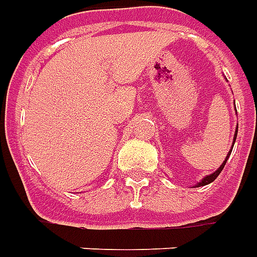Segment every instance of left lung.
<instances>
[{
  "instance_id": "obj_1",
  "label": "left lung",
  "mask_w": 257,
  "mask_h": 257,
  "mask_svg": "<svg viewBox=\"0 0 257 257\" xmlns=\"http://www.w3.org/2000/svg\"><path fill=\"white\" fill-rule=\"evenodd\" d=\"M237 131H238V127H237V130H235V134H234V141H235V138H237ZM233 147H234V144H233ZM230 153H231V149H230V152H228V155H227V157H226V160L223 162V164H222V166H220V167H219L216 171L213 172V174H211V175H208V177L204 178L203 181H201V182L197 185V188H198V186H204V185H208V183L213 182V181H215V179L218 178V175L220 174V171L223 170L224 164H226V162H227V159H228V156H230Z\"/></svg>"
}]
</instances>
